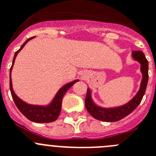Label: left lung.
<instances>
[{"mask_svg": "<svg viewBox=\"0 0 156 156\" xmlns=\"http://www.w3.org/2000/svg\"><path fill=\"white\" fill-rule=\"evenodd\" d=\"M132 57L135 61L138 62L140 64V72L142 73V80L140 82L138 92L129 102L123 105L114 107V108H103L97 105L94 102L91 98V91L90 88H87L86 99H85V106L88 112L94 119L104 122H116L131 113L140 103L148 84V62L146 59L144 54L140 51H132Z\"/></svg>", "mask_w": 156, "mask_h": 156, "instance_id": "left-lung-1", "label": "left lung"}]
</instances>
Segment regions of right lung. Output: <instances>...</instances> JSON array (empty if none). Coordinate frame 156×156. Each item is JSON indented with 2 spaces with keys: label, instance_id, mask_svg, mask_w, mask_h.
Wrapping results in <instances>:
<instances>
[{
  "label": "right lung",
  "instance_id": "add662e5",
  "mask_svg": "<svg viewBox=\"0 0 156 156\" xmlns=\"http://www.w3.org/2000/svg\"><path fill=\"white\" fill-rule=\"evenodd\" d=\"M34 37L29 38L28 40L25 41V43L21 46V48H19V50L15 53L14 55L13 62H12V67L10 69V90L11 94H12V98H13L14 102L17 106V108L22 113L27 117V119H30V121L35 122H40V123H43V122H51L55 121L58 119L60 112H61L62 108V98L64 97L65 94L67 92V90L71 87L75 83L78 82L79 80H76L72 81V82L69 83L67 84L64 85L62 88L59 89L58 93L55 96L53 100L51 101V102L48 105H30L27 104L25 101H23L22 99L19 98L16 93L14 92L13 87H12V70L13 68L14 63H15V60L17 56L18 53L23 48L25 44H27L28 41L33 39Z\"/></svg>",
  "mask_w": 156,
  "mask_h": 156
}]
</instances>
